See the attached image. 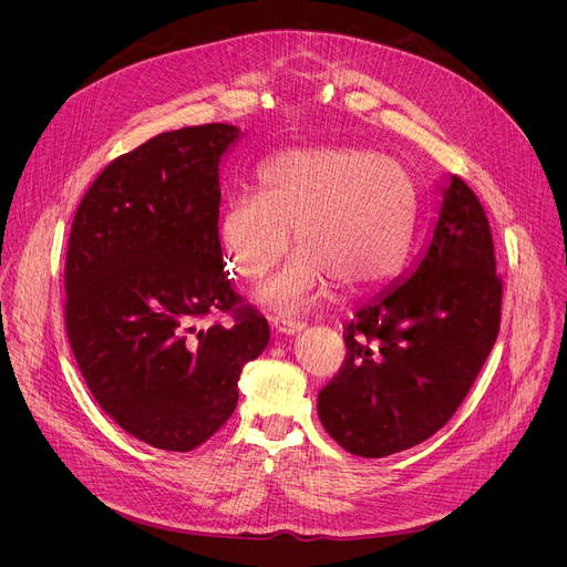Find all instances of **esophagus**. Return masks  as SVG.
I'll return each mask as SVG.
<instances>
[{"label":"esophagus","mask_w":567,"mask_h":567,"mask_svg":"<svg viewBox=\"0 0 567 567\" xmlns=\"http://www.w3.org/2000/svg\"><path fill=\"white\" fill-rule=\"evenodd\" d=\"M271 328L278 332V334H285V337H291V334H298L305 330V326L300 320H289V318H274L271 320Z\"/></svg>","instance_id":"esophagus-1"}]
</instances>
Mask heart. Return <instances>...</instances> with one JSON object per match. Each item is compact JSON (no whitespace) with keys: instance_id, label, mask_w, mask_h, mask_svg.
I'll return each mask as SVG.
<instances>
[{"instance_id":"b5f03b06","label":"heart","mask_w":567,"mask_h":567,"mask_svg":"<svg viewBox=\"0 0 567 567\" xmlns=\"http://www.w3.org/2000/svg\"><path fill=\"white\" fill-rule=\"evenodd\" d=\"M417 190L399 161L357 147L291 150L260 171V195L226 202L217 237L228 271L245 282L296 256L256 298L285 313L309 309L328 287L359 291L388 280L406 256Z\"/></svg>"}]
</instances>
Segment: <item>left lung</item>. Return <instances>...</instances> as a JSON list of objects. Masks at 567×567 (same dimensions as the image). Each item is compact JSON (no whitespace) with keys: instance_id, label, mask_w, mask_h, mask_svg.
<instances>
[{"instance_id":"1","label":"left lung","mask_w":567,"mask_h":567,"mask_svg":"<svg viewBox=\"0 0 567 567\" xmlns=\"http://www.w3.org/2000/svg\"><path fill=\"white\" fill-rule=\"evenodd\" d=\"M440 193L429 247L346 326V363L318 392L320 424L352 455L435 435L496 343L503 282L487 215L455 175Z\"/></svg>"}]
</instances>
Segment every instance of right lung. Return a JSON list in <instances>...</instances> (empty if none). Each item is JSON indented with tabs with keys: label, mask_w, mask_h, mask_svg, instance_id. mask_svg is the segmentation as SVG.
<instances>
[{
	"label": "right lung",
	"mask_w": 567,
	"mask_h": 567,
	"mask_svg": "<svg viewBox=\"0 0 567 567\" xmlns=\"http://www.w3.org/2000/svg\"><path fill=\"white\" fill-rule=\"evenodd\" d=\"M241 130L164 132L114 158L80 202L66 249V334L94 399L136 440L193 451L235 411L237 381L269 343L239 307L217 237L219 164ZM236 309V326L196 322Z\"/></svg>",
	"instance_id": "1"
}]
</instances>
